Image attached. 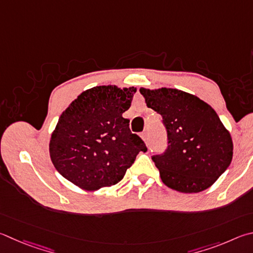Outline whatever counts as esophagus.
<instances>
[{
	"label": "esophagus",
	"instance_id": "obj_1",
	"mask_svg": "<svg viewBox=\"0 0 253 253\" xmlns=\"http://www.w3.org/2000/svg\"><path fill=\"white\" fill-rule=\"evenodd\" d=\"M141 138L145 142H147V140H148V135H147V131L141 132Z\"/></svg>",
	"mask_w": 253,
	"mask_h": 253
}]
</instances>
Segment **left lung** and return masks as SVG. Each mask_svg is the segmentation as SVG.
Returning <instances> with one entry per match:
<instances>
[{"mask_svg": "<svg viewBox=\"0 0 253 253\" xmlns=\"http://www.w3.org/2000/svg\"><path fill=\"white\" fill-rule=\"evenodd\" d=\"M147 107L162 115L168 148L153 156L163 182L183 194L208 189L226 171L233 155L231 135L214 109L177 88H139Z\"/></svg>", "mask_w": 253, "mask_h": 253, "instance_id": "obj_1", "label": "left lung"}]
</instances>
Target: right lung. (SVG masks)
<instances>
[{"mask_svg": "<svg viewBox=\"0 0 253 253\" xmlns=\"http://www.w3.org/2000/svg\"><path fill=\"white\" fill-rule=\"evenodd\" d=\"M136 90L96 86L68 105L49 138L50 160L64 178L86 191L109 187L125 176L139 151L147 150L123 117Z\"/></svg>", "mask_w": 253, "mask_h": 253, "instance_id": "right-lung-1", "label": "right lung"}]
</instances>
